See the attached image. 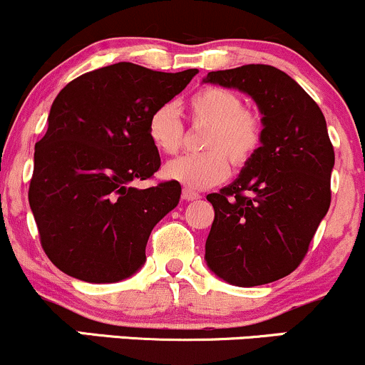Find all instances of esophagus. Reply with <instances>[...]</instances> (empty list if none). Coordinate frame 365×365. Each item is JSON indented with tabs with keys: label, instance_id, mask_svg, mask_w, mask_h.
I'll return each mask as SVG.
<instances>
[{
	"label": "esophagus",
	"instance_id": "obj_1",
	"mask_svg": "<svg viewBox=\"0 0 365 365\" xmlns=\"http://www.w3.org/2000/svg\"><path fill=\"white\" fill-rule=\"evenodd\" d=\"M182 195H183V199L188 200V202H190V200L200 199V194H197V192L190 190V188H183V194Z\"/></svg>",
	"mask_w": 365,
	"mask_h": 365
}]
</instances>
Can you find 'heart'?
Instances as JSON below:
<instances>
[{"instance_id":"b5f03b06","label":"heart","mask_w":365,"mask_h":365,"mask_svg":"<svg viewBox=\"0 0 365 365\" xmlns=\"http://www.w3.org/2000/svg\"><path fill=\"white\" fill-rule=\"evenodd\" d=\"M187 108L192 123L209 125L202 140L209 150L173 159L165 166V175L192 190H204L228 177V158L237 168L252 159L262 140V121L226 87H202L190 96ZM148 135L163 154L173 156L182 149L185 125L173 104H163L150 113Z\"/></svg>"}]
</instances>
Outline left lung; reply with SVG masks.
I'll use <instances>...</instances> for the list:
<instances>
[{"instance_id":"left-lung-1","label":"left lung","mask_w":365,"mask_h":365,"mask_svg":"<svg viewBox=\"0 0 365 365\" xmlns=\"http://www.w3.org/2000/svg\"><path fill=\"white\" fill-rule=\"evenodd\" d=\"M204 82L249 94L264 127L261 148L235 182L207 195L215 207L207 266L235 287L276 282L304 261L329 209L334 150L324 115L299 83L269 65L209 72Z\"/></svg>"}]
</instances>
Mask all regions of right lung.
I'll return each instance as SVG.
<instances>
[{
    "instance_id": "obj_1",
    "label": "right lung",
    "mask_w": 365,
    "mask_h": 365,
    "mask_svg": "<svg viewBox=\"0 0 365 365\" xmlns=\"http://www.w3.org/2000/svg\"><path fill=\"white\" fill-rule=\"evenodd\" d=\"M195 73L121 61L81 75L56 96L36 144L29 204L41 245L63 273L115 283L144 264L150 232L182 194L175 180L132 185L161 166L148 120Z\"/></svg>"
}]
</instances>
